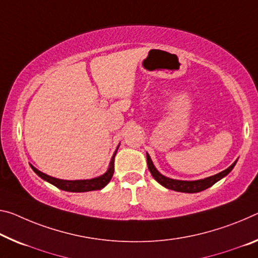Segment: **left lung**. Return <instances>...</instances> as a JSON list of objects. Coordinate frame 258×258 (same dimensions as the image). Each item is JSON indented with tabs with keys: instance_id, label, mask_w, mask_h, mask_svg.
<instances>
[{
	"instance_id": "left-lung-1",
	"label": "left lung",
	"mask_w": 258,
	"mask_h": 258,
	"mask_svg": "<svg viewBox=\"0 0 258 258\" xmlns=\"http://www.w3.org/2000/svg\"><path fill=\"white\" fill-rule=\"evenodd\" d=\"M147 164H148V169L155 180L158 183H161L163 187L169 188V189H172L175 191H181V193H199V191L207 189V188L215 185V183L219 181L220 179L226 177V175L233 170V167L235 166L236 161L233 163L231 166H228L226 170L222 171V172L211 175V177L200 179V180H177V179H171L165 177V175H163L156 167H155L148 153H147Z\"/></svg>"
}]
</instances>
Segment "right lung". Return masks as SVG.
Masks as SVG:
<instances>
[{"instance_id": "1", "label": "right lung", "mask_w": 258, "mask_h": 258, "mask_svg": "<svg viewBox=\"0 0 258 258\" xmlns=\"http://www.w3.org/2000/svg\"><path fill=\"white\" fill-rule=\"evenodd\" d=\"M118 147H119V145H118ZM118 147H117L116 151H114L112 155L108 170L105 171V172L102 175H99V177L93 178V179H84V180H64V179H58V178L51 177V175H48L46 173L41 172V171H39L32 164H30V165L32 167V170H33L41 179H43V180L48 181L49 183H51V185L56 186L57 188H59V189H62V190L72 191V193H84V191L100 190L103 187L107 186L109 181L111 180V178L113 175V171H114V156H116V154H117Z\"/></svg>"}]
</instances>
